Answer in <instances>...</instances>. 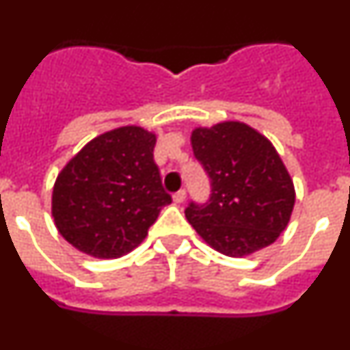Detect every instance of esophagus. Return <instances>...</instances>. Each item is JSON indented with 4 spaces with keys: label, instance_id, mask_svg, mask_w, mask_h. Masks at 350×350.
Instances as JSON below:
<instances>
[{
    "label": "esophagus",
    "instance_id": "obj_1",
    "mask_svg": "<svg viewBox=\"0 0 350 350\" xmlns=\"http://www.w3.org/2000/svg\"><path fill=\"white\" fill-rule=\"evenodd\" d=\"M173 202L177 203V205H180V203H184V202H185V191L182 189V191H178V193L173 194Z\"/></svg>",
    "mask_w": 350,
    "mask_h": 350
}]
</instances>
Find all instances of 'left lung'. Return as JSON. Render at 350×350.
<instances>
[{
    "label": "left lung",
    "mask_w": 350,
    "mask_h": 350,
    "mask_svg": "<svg viewBox=\"0 0 350 350\" xmlns=\"http://www.w3.org/2000/svg\"><path fill=\"white\" fill-rule=\"evenodd\" d=\"M191 145L212 182L208 203L185 208L196 233L230 258L271 245L289 224L296 200L273 144L245 122L224 120L193 129Z\"/></svg>",
    "instance_id": "1"
}]
</instances>
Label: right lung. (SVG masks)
Wrapping results in <instances>:
<instances>
[{"mask_svg": "<svg viewBox=\"0 0 350 350\" xmlns=\"http://www.w3.org/2000/svg\"><path fill=\"white\" fill-rule=\"evenodd\" d=\"M156 135L122 126L92 138L55 178L52 217L68 243L98 259L137 249L172 203L154 163Z\"/></svg>", "mask_w": 350, "mask_h": 350, "instance_id": "add662e5", "label": "right lung"}]
</instances>
